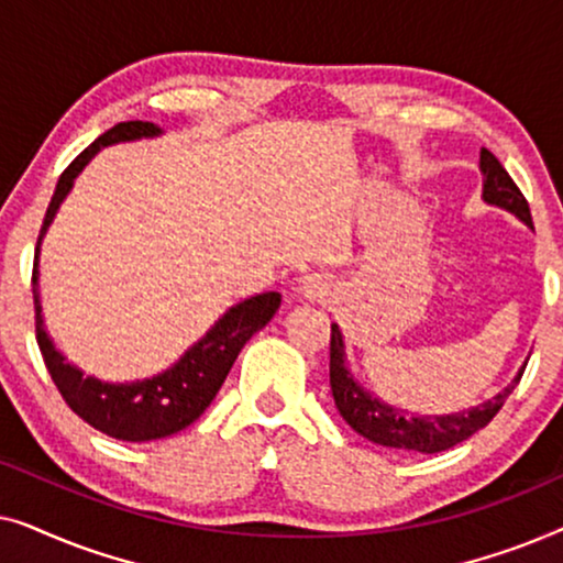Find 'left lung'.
<instances>
[{
	"label": "left lung",
	"mask_w": 563,
	"mask_h": 563,
	"mask_svg": "<svg viewBox=\"0 0 563 563\" xmlns=\"http://www.w3.org/2000/svg\"><path fill=\"white\" fill-rule=\"evenodd\" d=\"M479 168L484 174V202L503 207V210L512 212L515 218H520L526 225L533 228L528 199L522 197L518 184L505 172V166L499 164L495 153L482 148ZM522 372H526V366L520 368L518 376L497 397L472 407V410L456 415H412L410 418L405 410L384 405L382 399H376L372 391H366L353 379L349 364H345V345L341 330H338V325L330 328V389H333L338 412L343 415V420L358 435H364L372 443L387 445V449L418 453H438L453 449L456 443L472 438L476 430L489 426V420L503 410L505 399L518 387Z\"/></svg>",
	"instance_id": "left-lung-1"
}]
</instances>
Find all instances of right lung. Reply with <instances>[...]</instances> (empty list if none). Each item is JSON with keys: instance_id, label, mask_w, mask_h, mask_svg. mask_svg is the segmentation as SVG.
Returning <instances> with one entry per match:
<instances>
[{"instance_id": "obj_1", "label": "right lung", "mask_w": 563, "mask_h": 563, "mask_svg": "<svg viewBox=\"0 0 563 563\" xmlns=\"http://www.w3.org/2000/svg\"><path fill=\"white\" fill-rule=\"evenodd\" d=\"M161 135V128L153 122L130 120L118 122L107 130L76 156L53 191L48 210H45L41 235H37L35 264H33V302H35V338L41 345L45 368H48L53 384H56L66 405L79 415L84 422L97 428L99 433L118 438V441H156V438L174 435L191 426L202 415L218 395L222 382L230 368H233L238 353L251 341L253 333H258L274 312L279 310L282 295L279 291H264L251 299H243L235 307L222 314L214 325L207 330L202 341H197L184 356L176 361L164 374L151 376L143 382L110 384L95 376H84L81 368L60 356L56 345L45 333L41 297H37V253L45 230L56 218L60 202L74 187V179L81 174V168L89 164L91 156L99 148L122 141H137V137Z\"/></svg>"}]
</instances>
